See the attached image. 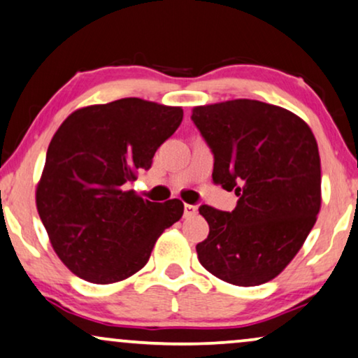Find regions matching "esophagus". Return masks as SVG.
Returning <instances> with one entry per match:
<instances>
[{"instance_id": "1", "label": "esophagus", "mask_w": 358, "mask_h": 358, "mask_svg": "<svg viewBox=\"0 0 358 358\" xmlns=\"http://www.w3.org/2000/svg\"><path fill=\"white\" fill-rule=\"evenodd\" d=\"M198 213V208L194 204H185V217L194 216Z\"/></svg>"}]
</instances>
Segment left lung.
I'll return each mask as SVG.
<instances>
[{"label":"left lung","instance_id":"obj_1","mask_svg":"<svg viewBox=\"0 0 358 358\" xmlns=\"http://www.w3.org/2000/svg\"><path fill=\"white\" fill-rule=\"evenodd\" d=\"M214 154L213 180L239 196L232 213L208 204L209 234L196 245L209 273L237 287L273 280L294 259L321 209V159L296 114L257 99L194 106Z\"/></svg>","mask_w":358,"mask_h":358}]
</instances>
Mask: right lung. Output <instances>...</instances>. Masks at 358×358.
<instances>
[{
	"mask_svg": "<svg viewBox=\"0 0 358 358\" xmlns=\"http://www.w3.org/2000/svg\"><path fill=\"white\" fill-rule=\"evenodd\" d=\"M183 119L180 106L122 98L76 109L47 149L36 206L52 249L90 283L109 285L147 264L183 203H152L124 185L149 170Z\"/></svg>",
	"mask_w": 358,
	"mask_h": 358,
	"instance_id": "add662e5",
	"label": "right lung"
}]
</instances>
